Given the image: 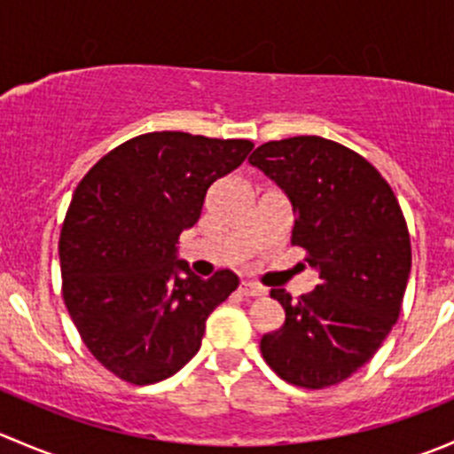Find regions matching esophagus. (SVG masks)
I'll return each instance as SVG.
<instances>
[{"instance_id":"1","label":"esophagus","mask_w":454,"mask_h":454,"mask_svg":"<svg viewBox=\"0 0 454 454\" xmlns=\"http://www.w3.org/2000/svg\"><path fill=\"white\" fill-rule=\"evenodd\" d=\"M239 292H241V294H244V296H250V299H261V296L268 294V290H265V287L256 286V283H250V281L241 283Z\"/></svg>"}]
</instances>
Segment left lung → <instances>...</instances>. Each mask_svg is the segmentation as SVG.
<instances>
[{
    "mask_svg": "<svg viewBox=\"0 0 454 454\" xmlns=\"http://www.w3.org/2000/svg\"><path fill=\"white\" fill-rule=\"evenodd\" d=\"M248 162L290 201L292 244L320 278L296 301L270 292L286 323L261 338V354L286 382L332 387L373 358L400 316L411 274L404 215L378 168L333 140L265 142Z\"/></svg>",
    "mask_w": 454,
    "mask_h": 454,
    "instance_id": "8db88e82",
    "label": "left lung"
}]
</instances>
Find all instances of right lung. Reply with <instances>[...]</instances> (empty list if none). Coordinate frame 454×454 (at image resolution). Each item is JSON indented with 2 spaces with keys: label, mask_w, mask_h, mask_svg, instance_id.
Wrapping results in <instances>:
<instances>
[{
  "label": "right lung",
  "mask_w": 454,
  "mask_h": 454,
  "mask_svg": "<svg viewBox=\"0 0 454 454\" xmlns=\"http://www.w3.org/2000/svg\"><path fill=\"white\" fill-rule=\"evenodd\" d=\"M253 146L153 131L109 151L76 186L59 241L63 299L91 356L125 382L177 373L239 286L231 270L206 281L191 272L177 239L198 223L210 184Z\"/></svg>",
  "instance_id": "1"
}]
</instances>
